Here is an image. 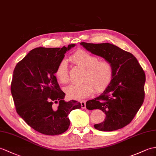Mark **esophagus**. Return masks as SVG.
Wrapping results in <instances>:
<instances>
[{
    "mask_svg": "<svg viewBox=\"0 0 156 156\" xmlns=\"http://www.w3.org/2000/svg\"><path fill=\"white\" fill-rule=\"evenodd\" d=\"M80 104H81V106H82V108H86V101L84 100H82L80 102Z\"/></svg>",
    "mask_w": 156,
    "mask_h": 156,
    "instance_id": "esophagus-1",
    "label": "esophagus"
}]
</instances>
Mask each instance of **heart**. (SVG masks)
Listing matches in <instances>:
<instances>
[{"instance_id": "1", "label": "heart", "mask_w": 156, "mask_h": 156, "mask_svg": "<svg viewBox=\"0 0 156 156\" xmlns=\"http://www.w3.org/2000/svg\"><path fill=\"white\" fill-rule=\"evenodd\" d=\"M70 60L77 66L84 69L81 84H70L64 88L67 97L73 100H81L92 94L95 90L100 93L106 89L113 78L114 67L108 60H98L96 56L79 50L70 56ZM56 78L62 84L69 82V72L66 59L61 60L55 71Z\"/></svg>"}]
</instances>
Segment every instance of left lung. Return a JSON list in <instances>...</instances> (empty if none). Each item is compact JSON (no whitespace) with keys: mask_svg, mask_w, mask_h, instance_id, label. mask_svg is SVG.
I'll use <instances>...</instances> for the list:
<instances>
[{"mask_svg":"<svg viewBox=\"0 0 156 156\" xmlns=\"http://www.w3.org/2000/svg\"><path fill=\"white\" fill-rule=\"evenodd\" d=\"M87 50L110 61L114 76L104 92L86 102L88 110L99 109L105 120L94 125L100 131L111 132L125 127L132 122L144 102L145 72L132 54L110 43L81 42Z\"/></svg>","mask_w":156,"mask_h":156,"instance_id":"obj_1","label":"left lung"}]
</instances>
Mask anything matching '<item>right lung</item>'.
Segmentation results:
<instances>
[{
    "instance_id": "add662e5",
    "label": "right lung",
    "mask_w": 156,
    "mask_h": 156,
    "mask_svg": "<svg viewBox=\"0 0 156 156\" xmlns=\"http://www.w3.org/2000/svg\"><path fill=\"white\" fill-rule=\"evenodd\" d=\"M74 46L72 44L61 48H36L14 70L11 94L16 112L42 134L55 136L66 132L70 124L68 114L82 107L76 100L65 102V93L54 76L64 54Z\"/></svg>"
}]
</instances>
